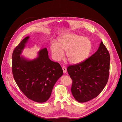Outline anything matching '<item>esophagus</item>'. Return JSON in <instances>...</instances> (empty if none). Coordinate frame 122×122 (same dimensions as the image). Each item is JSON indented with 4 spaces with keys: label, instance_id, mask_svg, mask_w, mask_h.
Masks as SVG:
<instances>
[{
    "label": "esophagus",
    "instance_id": "1",
    "mask_svg": "<svg viewBox=\"0 0 122 122\" xmlns=\"http://www.w3.org/2000/svg\"><path fill=\"white\" fill-rule=\"evenodd\" d=\"M62 69H63V72H64V73H66V67H62Z\"/></svg>",
    "mask_w": 122,
    "mask_h": 122
}]
</instances>
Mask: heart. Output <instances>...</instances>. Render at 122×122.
I'll use <instances>...</instances> for the list:
<instances>
[{"label":"heart","instance_id":"b5f03b06","mask_svg":"<svg viewBox=\"0 0 122 122\" xmlns=\"http://www.w3.org/2000/svg\"><path fill=\"white\" fill-rule=\"evenodd\" d=\"M92 49L91 40L78 35L66 34L60 37L57 41H51L50 51L53 58L60 61L66 51L67 60L72 64H78L88 57Z\"/></svg>","mask_w":122,"mask_h":122}]
</instances>
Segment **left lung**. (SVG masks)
I'll use <instances>...</instances> for the list:
<instances>
[{"label": "left lung", "mask_w": 122, "mask_h": 122, "mask_svg": "<svg viewBox=\"0 0 122 122\" xmlns=\"http://www.w3.org/2000/svg\"><path fill=\"white\" fill-rule=\"evenodd\" d=\"M110 56L101 41L96 53L84 61L67 68L72 80L71 93L79 102L96 97L106 86L109 76Z\"/></svg>", "instance_id": "8db88e82"}]
</instances>
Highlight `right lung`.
<instances>
[{"mask_svg":"<svg viewBox=\"0 0 122 122\" xmlns=\"http://www.w3.org/2000/svg\"><path fill=\"white\" fill-rule=\"evenodd\" d=\"M29 37L23 39L14 50L12 56V71L21 91L30 99L45 102L63 71L60 64L51 61L46 48L41 49L36 58L28 59L21 56Z\"/></svg>","mask_w":122,"mask_h":122,"instance_id":"add662e5","label":"right lung"}]
</instances>
